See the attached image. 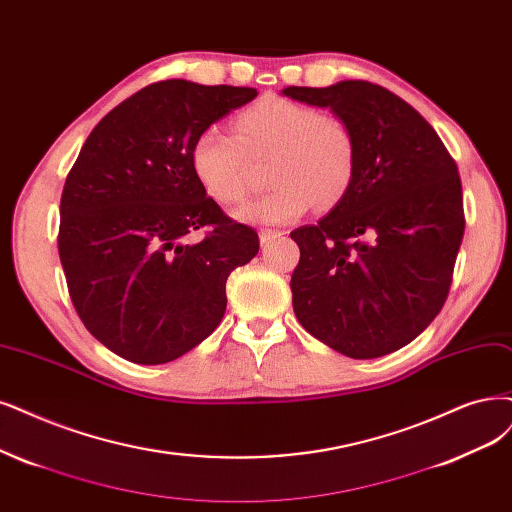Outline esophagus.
Wrapping results in <instances>:
<instances>
[{"instance_id":"34e87169","label":"esophagus","mask_w":512,"mask_h":512,"mask_svg":"<svg viewBox=\"0 0 512 512\" xmlns=\"http://www.w3.org/2000/svg\"><path fill=\"white\" fill-rule=\"evenodd\" d=\"M280 236H282L280 230H261V232H259L261 244H270L272 240H276V238H280Z\"/></svg>"}]
</instances>
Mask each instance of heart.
<instances>
[{
	"label": "heart",
	"instance_id": "obj_1",
	"mask_svg": "<svg viewBox=\"0 0 512 512\" xmlns=\"http://www.w3.org/2000/svg\"><path fill=\"white\" fill-rule=\"evenodd\" d=\"M234 132L200 130L189 147L198 183L221 204L240 202L251 183V158L268 160L263 196L242 204L246 223L282 225L304 217L312 204L329 208L346 196L356 173V139L350 126L323 111L282 97H268L240 111Z\"/></svg>",
	"mask_w": 512,
	"mask_h": 512
}]
</instances>
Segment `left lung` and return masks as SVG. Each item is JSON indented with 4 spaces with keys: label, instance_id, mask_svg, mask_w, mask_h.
<instances>
[{
    "label": "left lung",
    "instance_id": "obj_1",
    "mask_svg": "<svg viewBox=\"0 0 512 512\" xmlns=\"http://www.w3.org/2000/svg\"><path fill=\"white\" fill-rule=\"evenodd\" d=\"M329 107L356 139L346 196L291 232L293 310L308 333L350 358L413 342L445 304L464 236L458 166L434 128L394 92L363 80L289 86Z\"/></svg>",
    "mask_w": 512,
    "mask_h": 512
}]
</instances>
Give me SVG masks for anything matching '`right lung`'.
Returning a JSON list of instances; mask_svg holds the SVG:
<instances>
[{
  "mask_svg": "<svg viewBox=\"0 0 512 512\" xmlns=\"http://www.w3.org/2000/svg\"><path fill=\"white\" fill-rule=\"evenodd\" d=\"M255 88L164 80L94 126L61 196L59 255L84 327L137 365L196 348L225 314V282L259 251L253 227L206 198L189 147ZM208 226L196 245L182 238Z\"/></svg>",
  "mask_w": 512,
  "mask_h": 512,
  "instance_id": "1",
  "label": "right lung"
}]
</instances>
